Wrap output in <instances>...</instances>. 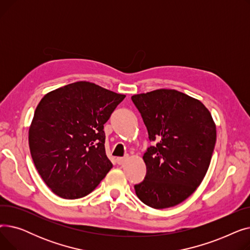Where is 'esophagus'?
Segmentation results:
<instances>
[{
	"label": "esophagus",
	"instance_id": "esophagus-1",
	"mask_svg": "<svg viewBox=\"0 0 250 250\" xmlns=\"http://www.w3.org/2000/svg\"><path fill=\"white\" fill-rule=\"evenodd\" d=\"M126 159H127V156H125V157H117V158H116V163L118 165H122V164H124V162Z\"/></svg>",
	"mask_w": 250,
	"mask_h": 250
}]
</instances>
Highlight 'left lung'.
Segmentation results:
<instances>
[{
	"label": "left lung",
	"instance_id": "8db88e82",
	"mask_svg": "<svg viewBox=\"0 0 250 250\" xmlns=\"http://www.w3.org/2000/svg\"><path fill=\"white\" fill-rule=\"evenodd\" d=\"M132 101L155 142L143 156L147 173L136 193L151 208L174 207L201 185L211 163L217 137L212 115L201 101L176 90L137 94Z\"/></svg>",
	"mask_w": 250,
	"mask_h": 250
}]
</instances>
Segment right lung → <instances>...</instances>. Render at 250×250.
Instances as JSON below:
<instances>
[{"instance_id":"obj_1","label":"right lung","mask_w":250,"mask_h":250,"mask_svg":"<svg viewBox=\"0 0 250 250\" xmlns=\"http://www.w3.org/2000/svg\"><path fill=\"white\" fill-rule=\"evenodd\" d=\"M125 97L81 81L49 92L39 102L29 148L38 173L57 195L83 198L112 168L103 128Z\"/></svg>"}]
</instances>
